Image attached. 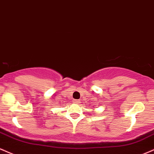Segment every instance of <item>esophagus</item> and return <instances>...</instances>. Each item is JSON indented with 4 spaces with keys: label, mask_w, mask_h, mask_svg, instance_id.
I'll use <instances>...</instances> for the list:
<instances>
[{
    "label": "esophagus",
    "mask_w": 154,
    "mask_h": 154,
    "mask_svg": "<svg viewBox=\"0 0 154 154\" xmlns=\"http://www.w3.org/2000/svg\"><path fill=\"white\" fill-rule=\"evenodd\" d=\"M73 102L75 103V104H79V103L80 102V100H79V99H74Z\"/></svg>",
    "instance_id": "34e87169"
}]
</instances>
